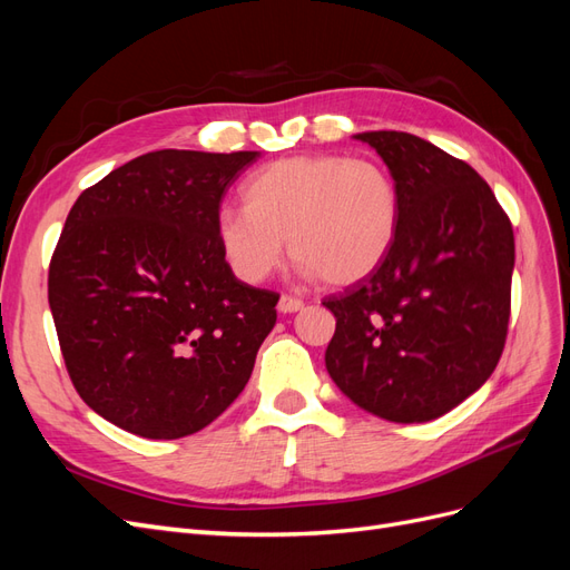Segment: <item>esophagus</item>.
<instances>
[{"mask_svg": "<svg viewBox=\"0 0 570 570\" xmlns=\"http://www.w3.org/2000/svg\"><path fill=\"white\" fill-rule=\"evenodd\" d=\"M299 308H304V302L297 299V297L283 295V297L278 299V312H281V314H295V312H299Z\"/></svg>", "mask_w": 570, "mask_h": 570, "instance_id": "obj_1", "label": "esophagus"}]
</instances>
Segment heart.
I'll return each instance as SVG.
<instances>
[{
	"mask_svg": "<svg viewBox=\"0 0 570 570\" xmlns=\"http://www.w3.org/2000/svg\"><path fill=\"white\" fill-rule=\"evenodd\" d=\"M243 209L218 214V247L258 283L281 266L285 239L306 278L354 285L383 266L400 230V189L373 159L297 154L271 161L239 189Z\"/></svg>",
	"mask_w": 570,
	"mask_h": 570,
	"instance_id": "heart-1",
	"label": "heart"
}]
</instances>
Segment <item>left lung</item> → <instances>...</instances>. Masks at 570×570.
<instances>
[{
  "mask_svg": "<svg viewBox=\"0 0 570 570\" xmlns=\"http://www.w3.org/2000/svg\"><path fill=\"white\" fill-rule=\"evenodd\" d=\"M400 189V230L368 278L323 299L335 385L364 411L425 423L497 368L511 314L513 228L490 185L452 154L396 130L354 135Z\"/></svg>",
  "mask_w": 570,
  "mask_h": 570,
  "instance_id": "8db88e82",
  "label": "left lung"
}]
</instances>
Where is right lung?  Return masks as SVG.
I'll list each match as a JSON object with an SVG mask.
<instances>
[{"instance_id": "1", "label": "right lung", "mask_w": 570, "mask_h": 570, "mask_svg": "<svg viewBox=\"0 0 570 570\" xmlns=\"http://www.w3.org/2000/svg\"><path fill=\"white\" fill-rule=\"evenodd\" d=\"M258 151L142 154L88 187L49 264L66 371L101 419L149 440L209 425L245 390L278 295L239 283L220 199Z\"/></svg>"}]
</instances>
